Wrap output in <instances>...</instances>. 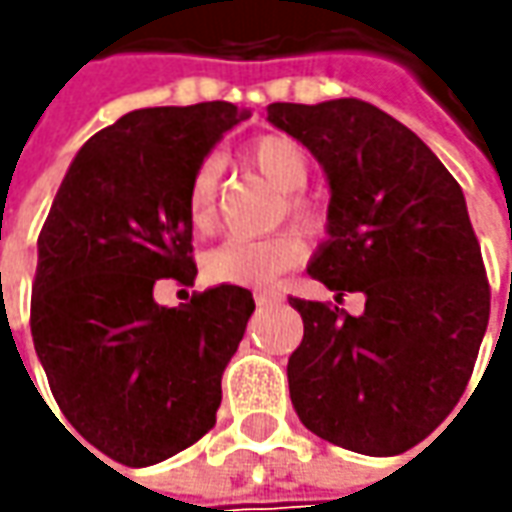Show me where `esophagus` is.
<instances>
[{
    "instance_id": "obj_1",
    "label": "esophagus",
    "mask_w": 512,
    "mask_h": 512,
    "mask_svg": "<svg viewBox=\"0 0 512 512\" xmlns=\"http://www.w3.org/2000/svg\"><path fill=\"white\" fill-rule=\"evenodd\" d=\"M282 296H276V293H256V305L259 307H270V305H276Z\"/></svg>"
}]
</instances>
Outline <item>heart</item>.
<instances>
[{
    "label": "heart",
    "instance_id": "1",
    "mask_svg": "<svg viewBox=\"0 0 512 512\" xmlns=\"http://www.w3.org/2000/svg\"><path fill=\"white\" fill-rule=\"evenodd\" d=\"M247 156L285 193L287 216L296 225L305 230L322 227L319 207L302 193L310 182V156L296 139H290L285 133H267L247 148ZM219 179H222V162L216 156H207L202 159V165L193 170V179L187 185V219L199 233H207L216 222ZM302 259H305V242L296 230H279L262 239L233 236L207 253L205 276L216 285L267 290L276 285L279 276H285L287 270L302 265Z\"/></svg>",
    "mask_w": 512,
    "mask_h": 512
}]
</instances>
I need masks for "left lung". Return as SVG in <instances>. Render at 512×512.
Wrapping results in <instances>:
<instances>
[{
	"mask_svg": "<svg viewBox=\"0 0 512 512\" xmlns=\"http://www.w3.org/2000/svg\"><path fill=\"white\" fill-rule=\"evenodd\" d=\"M330 179V239L307 273L362 293L364 313L290 296L305 336L287 362L310 433L364 456H396L459 404L479 359L490 282L464 193L422 139L359 99L267 105Z\"/></svg>",
	"mask_w": 512,
	"mask_h": 512,
	"instance_id": "left-lung-1",
	"label": "left lung"
}]
</instances>
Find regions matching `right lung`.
Instances as JSON below:
<instances>
[{
  "instance_id": "obj_1",
  "label": "right lung",
  "mask_w": 512,
  "mask_h": 512,
  "mask_svg": "<svg viewBox=\"0 0 512 512\" xmlns=\"http://www.w3.org/2000/svg\"><path fill=\"white\" fill-rule=\"evenodd\" d=\"M245 116L230 102L130 110L76 153L39 233L36 356L65 419L125 467L165 462L216 424L253 296L222 285L159 307L153 287L193 285L187 185Z\"/></svg>"
}]
</instances>
